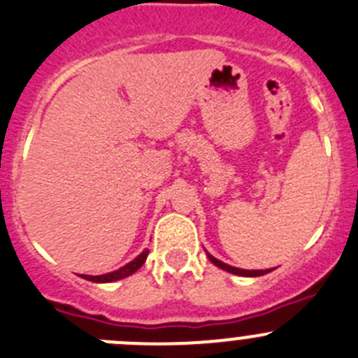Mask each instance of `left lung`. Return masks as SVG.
Instances as JSON below:
<instances>
[{
	"mask_svg": "<svg viewBox=\"0 0 358 358\" xmlns=\"http://www.w3.org/2000/svg\"><path fill=\"white\" fill-rule=\"evenodd\" d=\"M206 253H207V251H206ZM207 257H209V260L213 262V264L216 265V267L223 268V271L230 272V274H237V275H246V278H257V275H264V274H267V272L274 271V268H265V271H248V268L232 267V265H228V264H224V262L217 260V258H214L213 255H209V253H207Z\"/></svg>",
	"mask_w": 358,
	"mask_h": 358,
	"instance_id": "obj_1",
	"label": "left lung"
}]
</instances>
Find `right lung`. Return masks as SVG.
Here are the masks:
<instances>
[{"mask_svg": "<svg viewBox=\"0 0 358 358\" xmlns=\"http://www.w3.org/2000/svg\"><path fill=\"white\" fill-rule=\"evenodd\" d=\"M149 250H144L137 258H134L131 262L124 265V267L117 268L114 272H107V274H101V275H87V274H80V278L87 279V281H93V283H114V281H119V279H124L128 275H131L134 272H137L138 268L144 265L145 258H148Z\"/></svg>", "mask_w": 358, "mask_h": 358, "instance_id": "right-lung-1", "label": "right lung"}]
</instances>
